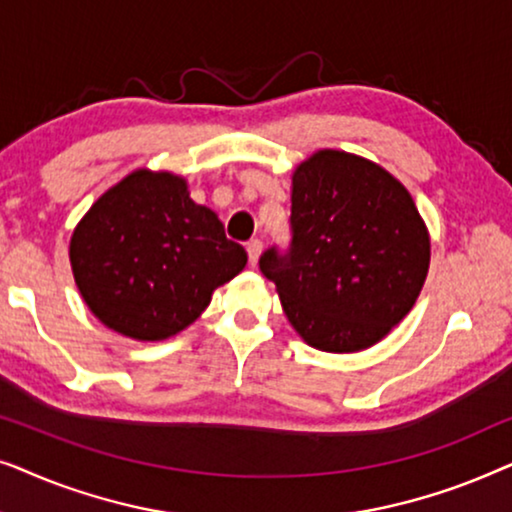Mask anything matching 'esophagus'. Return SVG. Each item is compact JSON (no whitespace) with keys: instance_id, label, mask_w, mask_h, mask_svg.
<instances>
[{"instance_id":"obj_1","label":"esophagus","mask_w":512,"mask_h":512,"mask_svg":"<svg viewBox=\"0 0 512 512\" xmlns=\"http://www.w3.org/2000/svg\"><path fill=\"white\" fill-rule=\"evenodd\" d=\"M261 249H263V242H261V240H249V242H247V254H249V263H251V265H256L258 254H261Z\"/></svg>"}]
</instances>
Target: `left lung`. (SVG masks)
Here are the masks:
<instances>
[{
    "label": "left lung",
    "mask_w": 512,
    "mask_h": 512,
    "mask_svg": "<svg viewBox=\"0 0 512 512\" xmlns=\"http://www.w3.org/2000/svg\"><path fill=\"white\" fill-rule=\"evenodd\" d=\"M431 242L410 193L380 165L319 151L293 172L289 249L258 265L307 345L359 352L412 310Z\"/></svg>",
    "instance_id": "1"
}]
</instances>
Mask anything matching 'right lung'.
Wrapping results in <instances>:
<instances>
[{
  "instance_id": "right-lung-1",
  "label": "right lung",
  "mask_w": 512,
  "mask_h": 512,
  "mask_svg": "<svg viewBox=\"0 0 512 512\" xmlns=\"http://www.w3.org/2000/svg\"><path fill=\"white\" fill-rule=\"evenodd\" d=\"M74 279L104 326L135 340H165L200 317L216 286L247 265L212 209L186 181L137 170L83 216L69 244Z\"/></svg>"
}]
</instances>
